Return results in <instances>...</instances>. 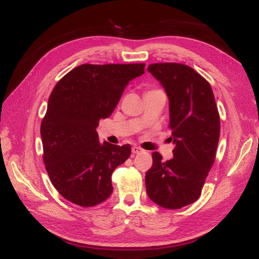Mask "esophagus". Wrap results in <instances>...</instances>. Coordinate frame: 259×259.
Instances as JSON below:
<instances>
[{
    "instance_id": "obj_1",
    "label": "esophagus",
    "mask_w": 259,
    "mask_h": 259,
    "mask_svg": "<svg viewBox=\"0 0 259 259\" xmlns=\"http://www.w3.org/2000/svg\"><path fill=\"white\" fill-rule=\"evenodd\" d=\"M143 152V149H141L140 147H132V153L134 154H140V153H142Z\"/></svg>"
}]
</instances>
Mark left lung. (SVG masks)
<instances>
[{"label":"left lung","mask_w":259,"mask_h":259,"mask_svg":"<svg viewBox=\"0 0 259 259\" xmlns=\"http://www.w3.org/2000/svg\"><path fill=\"white\" fill-rule=\"evenodd\" d=\"M148 71L161 83L169 102L173 158L164 162L153 152V165L145 174L147 194L166 209L195 202L215 158L220 116L210 84L190 66L153 63Z\"/></svg>","instance_id":"8db88e82"}]
</instances>
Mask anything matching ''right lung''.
Masks as SVG:
<instances>
[{"label":"right lung","mask_w":259,"mask_h":259,"mask_svg":"<svg viewBox=\"0 0 259 259\" xmlns=\"http://www.w3.org/2000/svg\"><path fill=\"white\" fill-rule=\"evenodd\" d=\"M144 66L82 64L51 92L40 127L42 157L52 185L66 200L93 207L111 195V174L130 156L131 145L101 143L96 128Z\"/></svg>","instance_id":"obj_1"}]
</instances>
